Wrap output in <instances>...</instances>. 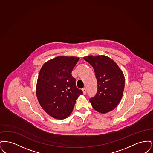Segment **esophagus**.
<instances>
[{"mask_svg":"<svg viewBox=\"0 0 153 153\" xmlns=\"http://www.w3.org/2000/svg\"><path fill=\"white\" fill-rule=\"evenodd\" d=\"M82 92H83V94L84 95H85L86 94V92H87V90H86V88H83L82 89Z\"/></svg>","mask_w":153,"mask_h":153,"instance_id":"esophagus-1","label":"esophagus"}]
</instances>
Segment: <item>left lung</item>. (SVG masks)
<instances>
[{"mask_svg":"<svg viewBox=\"0 0 153 153\" xmlns=\"http://www.w3.org/2000/svg\"><path fill=\"white\" fill-rule=\"evenodd\" d=\"M84 59L94 68L97 82L96 95L89 102L98 112H109L117 107L122 97L125 84L123 73L107 56H88Z\"/></svg>","mask_w":153,"mask_h":153,"instance_id":"8db88e82","label":"left lung"}]
</instances>
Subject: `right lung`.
<instances>
[{"label": "right lung", "mask_w": 153, "mask_h": 153, "mask_svg": "<svg viewBox=\"0 0 153 153\" xmlns=\"http://www.w3.org/2000/svg\"><path fill=\"white\" fill-rule=\"evenodd\" d=\"M79 59L58 56L46 61L40 69L36 82L37 99L44 111L54 119L69 117L77 99L82 94L71 74Z\"/></svg>", "instance_id": "obj_1"}]
</instances>
